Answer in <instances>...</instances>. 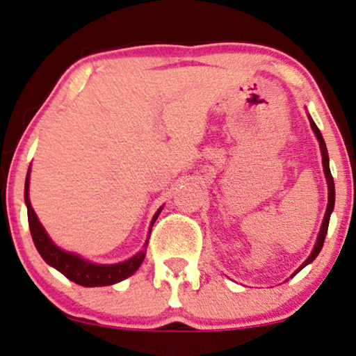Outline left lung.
Wrapping results in <instances>:
<instances>
[{
	"instance_id": "left-lung-1",
	"label": "left lung",
	"mask_w": 356,
	"mask_h": 356,
	"mask_svg": "<svg viewBox=\"0 0 356 356\" xmlns=\"http://www.w3.org/2000/svg\"><path fill=\"white\" fill-rule=\"evenodd\" d=\"M309 120H310V126H312V131L316 133V136H317V139H318V146H321L323 174H325L327 186H328V205H327L325 217H323V222H322V227H321V233H318V238H317L316 246H314L312 253H310L309 258L305 259L302 264H300L299 269H298V271H296L294 274H298V273L300 271V269L307 266L309 263H312V261L317 258V254L321 253V250H322V246H323V241H325V235H327V230H328V222H330V215H332V211H334V205H335V184H334V177H332V174H330V165H328V152H327L325 141H323L321 129L317 128V124L314 123V120L310 118V116H309Z\"/></svg>"
}]
</instances>
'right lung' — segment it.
<instances>
[{"label": "right lung", "instance_id": "right-lung-1", "mask_svg": "<svg viewBox=\"0 0 356 356\" xmlns=\"http://www.w3.org/2000/svg\"><path fill=\"white\" fill-rule=\"evenodd\" d=\"M31 169V168H29ZM24 200L28 205V222H29V230L33 241L38 248L39 254L42 256V259L46 261L49 266L56 268L57 271H60L65 277H69L70 281H74L75 284L85 286V287H98V286H110L116 284V282L123 281V279L129 277L131 274L138 271V268L141 266V263L145 261L146 256V246L145 250L139 251L138 254H134L133 258L123 261L118 264H95L90 263V261L80 258L79 254L69 253L58 248L57 245H54V241L49 238V235L44 230V227L40 225L38 215L34 213L33 205L29 202V170L26 175V184H24ZM159 210L156 211V215L152 217L151 228L154 225L156 218L159 217Z\"/></svg>", "mask_w": 356, "mask_h": 356}]
</instances>
